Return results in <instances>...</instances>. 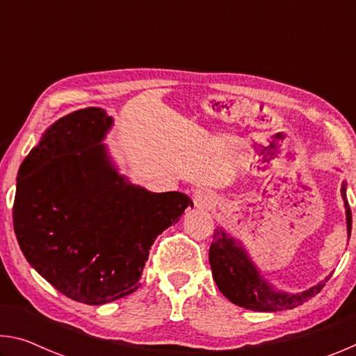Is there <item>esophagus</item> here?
Segmentation results:
<instances>
[{
    "label": "esophagus",
    "instance_id": "obj_1",
    "mask_svg": "<svg viewBox=\"0 0 356 356\" xmlns=\"http://www.w3.org/2000/svg\"><path fill=\"white\" fill-rule=\"evenodd\" d=\"M193 202L197 209L209 210L215 206V195L210 190L201 188L193 193Z\"/></svg>",
    "mask_w": 356,
    "mask_h": 356
}]
</instances>
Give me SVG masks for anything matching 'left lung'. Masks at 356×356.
Instances as JSON below:
<instances>
[{
  "label": "left lung",
  "mask_w": 356,
  "mask_h": 356,
  "mask_svg": "<svg viewBox=\"0 0 356 356\" xmlns=\"http://www.w3.org/2000/svg\"><path fill=\"white\" fill-rule=\"evenodd\" d=\"M341 196L346 209L347 237L352 232V212L347 201V182L341 185ZM209 262L212 276L220 292L240 308L259 312H276L293 309L322 291L330 275L301 292H286L265 278L262 270L252 261L245 243L238 237L231 236L222 226H216L213 242L209 250Z\"/></svg>",
  "instance_id": "obj_1"
}]
</instances>
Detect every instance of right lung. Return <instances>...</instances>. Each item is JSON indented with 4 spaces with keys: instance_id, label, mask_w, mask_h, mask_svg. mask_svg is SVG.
Wrapping results in <instances>:
<instances>
[{
    "instance_id": "obj_1",
    "label": "right lung",
    "mask_w": 356,
    "mask_h": 356,
    "mask_svg": "<svg viewBox=\"0 0 356 356\" xmlns=\"http://www.w3.org/2000/svg\"><path fill=\"white\" fill-rule=\"evenodd\" d=\"M114 119L89 106L58 119L17 174L14 231L29 265L65 297L105 305L140 287L155 238L193 201L119 172L104 140Z\"/></svg>"
}]
</instances>
